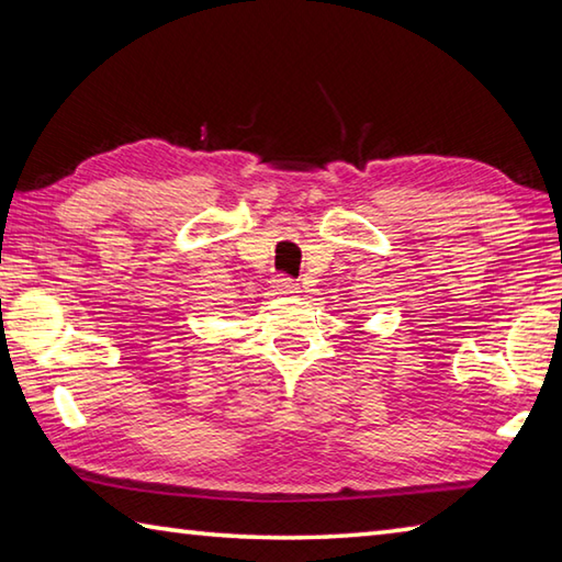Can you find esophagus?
Listing matches in <instances>:
<instances>
[{
    "instance_id": "34e87169",
    "label": "esophagus",
    "mask_w": 562,
    "mask_h": 562,
    "mask_svg": "<svg viewBox=\"0 0 562 562\" xmlns=\"http://www.w3.org/2000/svg\"><path fill=\"white\" fill-rule=\"evenodd\" d=\"M272 290H274V294H294L300 288H297V282L288 278V274H278V278H272Z\"/></svg>"
}]
</instances>
